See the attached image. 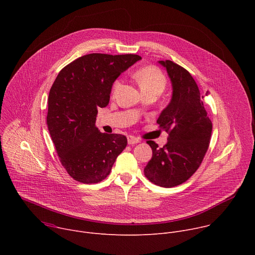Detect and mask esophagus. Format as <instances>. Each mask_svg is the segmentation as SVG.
<instances>
[{"label":"esophagus","instance_id":"esophagus-1","mask_svg":"<svg viewBox=\"0 0 255 255\" xmlns=\"http://www.w3.org/2000/svg\"><path fill=\"white\" fill-rule=\"evenodd\" d=\"M141 140L139 139V138H137V137H135V136H128V144H130V145H132V144H137V143H139Z\"/></svg>","mask_w":255,"mask_h":255}]
</instances>
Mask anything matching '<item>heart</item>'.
Wrapping results in <instances>:
<instances>
[{
  "instance_id": "b5f03b06",
  "label": "heart",
  "mask_w": 255,
  "mask_h": 255,
  "mask_svg": "<svg viewBox=\"0 0 255 255\" xmlns=\"http://www.w3.org/2000/svg\"><path fill=\"white\" fill-rule=\"evenodd\" d=\"M135 79L143 93H157L160 95L165 89L167 83L163 72L155 65H146L141 67L136 71ZM121 85L122 84L119 79L113 83V96L119 92Z\"/></svg>"
}]
</instances>
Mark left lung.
Wrapping results in <instances>:
<instances>
[{
  "label": "left lung",
  "mask_w": 255,
  "mask_h": 255,
  "mask_svg": "<svg viewBox=\"0 0 255 255\" xmlns=\"http://www.w3.org/2000/svg\"><path fill=\"white\" fill-rule=\"evenodd\" d=\"M159 63L166 68L173 90L169 105L157 119L168 140L162 148L152 140L146 141L152 157L144 174L156 186L172 188L185 183L200 167L209 148L213 125L190 72L170 60Z\"/></svg>",
  "instance_id": "8db88e82"
}]
</instances>
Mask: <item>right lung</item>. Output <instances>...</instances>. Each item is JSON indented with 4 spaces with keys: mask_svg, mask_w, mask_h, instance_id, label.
Listing matches in <instances>:
<instances>
[{
    "mask_svg": "<svg viewBox=\"0 0 255 255\" xmlns=\"http://www.w3.org/2000/svg\"><path fill=\"white\" fill-rule=\"evenodd\" d=\"M141 57L90 53L64 66L48 96L47 127L62 166L80 183L97 184L111 172L127 138L101 133L98 109L110 101L113 83Z\"/></svg>",
    "mask_w": 255,
    "mask_h": 255,
    "instance_id": "right-lung-1",
    "label": "right lung"
}]
</instances>
